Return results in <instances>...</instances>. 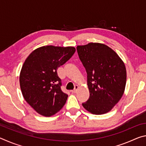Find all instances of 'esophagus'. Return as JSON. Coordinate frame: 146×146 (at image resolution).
I'll list each match as a JSON object with an SVG mask.
<instances>
[{
	"mask_svg": "<svg viewBox=\"0 0 146 146\" xmlns=\"http://www.w3.org/2000/svg\"><path fill=\"white\" fill-rule=\"evenodd\" d=\"M78 90V86H75V88H74V90L71 91V92H72L73 93H76V92H77Z\"/></svg>",
	"mask_w": 146,
	"mask_h": 146,
	"instance_id": "esophagus-1",
	"label": "esophagus"
}]
</instances>
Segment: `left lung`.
<instances>
[{
	"label": "left lung",
	"mask_w": 146,
	"mask_h": 146,
	"mask_svg": "<svg viewBox=\"0 0 146 146\" xmlns=\"http://www.w3.org/2000/svg\"><path fill=\"white\" fill-rule=\"evenodd\" d=\"M87 73L90 98L82 104L88 111L102 115L119 102L126 84V69L117 53L101 43L91 42L76 47Z\"/></svg>",
	"instance_id": "obj_1"
}]
</instances>
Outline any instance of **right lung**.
<instances>
[{
  "instance_id": "1",
  "label": "right lung",
  "mask_w": 146,
  "mask_h": 146,
  "mask_svg": "<svg viewBox=\"0 0 146 146\" xmlns=\"http://www.w3.org/2000/svg\"><path fill=\"white\" fill-rule=\"evenodd\" d=\"M75 51L71 46H42L26 59L20 73V86L24 99L38 114L51 117L66 104L68 95L61 90L56 71Z\"/></svg>"
}]
</instances>
